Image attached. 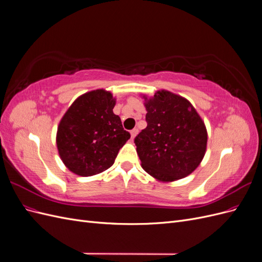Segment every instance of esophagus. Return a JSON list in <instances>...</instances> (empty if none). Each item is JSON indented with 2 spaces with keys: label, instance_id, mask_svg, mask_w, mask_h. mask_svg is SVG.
Returning <instances> with one entry per match:
<instances>
[{
  "label": "esophagus",
  "instance_id": "esophagus-1",
  "mask_svg": "<svg viewBox=\"0 0 262 262\" xmlns=\"http://www.w3.org/2000/svg\"><path fill=\"white\" fill-rule=\"evenodd\" d=\"M138 132H139V130H138V129H133V130H131V132H130V133H131V139H132V140L137 137Z\"/></svg>",
  "mask_w": 262,
  "mask_h": 262
}]
</instances>
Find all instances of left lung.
Segmentation results:
<instances>
[{
	"label": "left lung",
	"mask_w": 262,
	"mask_h": 262,
	"mask_svg": "<svg viewBox=\"0 0 262 262\" xmlns=\"http://www.w3.org/2000/svg\"><path fill=\"white\" fill-rule=\"evenodd\" d=\"M147 126L134 139L143 169L158 181L190 175L202 162L208 132L188 99L169 91L143 95Z\"/></svg>",
	"instance_id": "left-lung-1"
}]
</instances>
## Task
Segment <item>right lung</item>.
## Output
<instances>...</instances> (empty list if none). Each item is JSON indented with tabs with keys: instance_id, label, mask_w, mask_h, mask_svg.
Masks as SVG:
<instances>
[{
	"instance_id": "right-lung-1",
	"label": "right lung",
	"mask_w": 262,
	"mask_h": 262,
	"mask_svg": "<svg viewBox=\"0 0 262 262\" xmlns=\"http://www.w3.org/2000/svg\"><path fill=\"white\" fill-rule=\"evenodd\" d=\"M116 98L105 90L77 97L58 125L57 147L69 170L78 176L97 175L112 167L130 133L113 109Z\"/></svg>"
}]
</instances>
